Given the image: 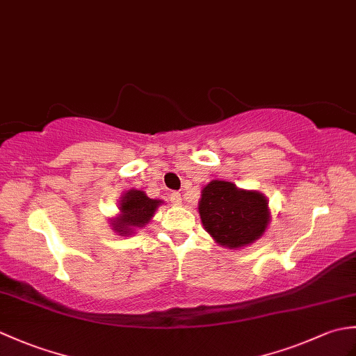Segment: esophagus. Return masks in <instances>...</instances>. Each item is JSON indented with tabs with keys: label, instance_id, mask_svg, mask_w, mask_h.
I'll return each mask as SVG.
<instances>
[{
	"label": "esophagus",
	"instance_id": "obj_1",
	"mask_svg": "<svg viewBox=\"0 0 356 356\" xmlns=\"http://www.w3.org/2000/svg\"><path fill=\"white\" fill-rule=\"evenodd\" d=\"M170 200H171V203H174V205H180V203H182V197H180V193H177V191L171 193L170 194Z\"/></svg>",
	"mask_w": 356,
	"mask_h": 356
}]
</instances>
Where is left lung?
<instances>
[{
    "label": "left lung",
    "mask_w": 356,
    "mask_h": 356,
    "mask_svg": "<svg viewBox=\"0 0 356 356\" xmlns=\"http://www.w3.org/2000/svg\"><path fill=\"white\" fill-rule=\"evenodd\" d=\"M199 214L209 236L229 249L254 243L270 220L268 199L261 193L240 190L226 180H213L203 188Z\"/></svg>",
    "instance_id": "left-lung-1"
}]
</instances>
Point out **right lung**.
Returning <instances> with one entry per match:
<instances>
[{"mask_svg": "<svg viewBox=\"0 0 356 356\" xmlns=\"http://www.w3.org/2000/svg\"><path fill=\"white\" fill-rule=\"evenodd\" d=\"M162 200L149 199L139 190H128L119 200V216L111 218L113 229L119 236H130L136 228H143L153 218Z\"/></svg>", "mask_w": 356, "mask_h": 356, "instance_id": "obj_1", "label": "right lung"}]
</instances>
